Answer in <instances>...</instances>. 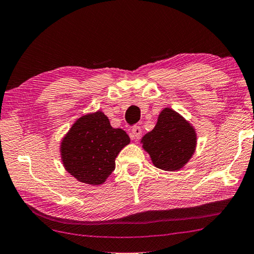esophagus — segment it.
Here are the masks:
<instances>
[{"label":"esophagus","instance_id":"34e87169","mask_svg":"<svg viewBox=\"0 0 254 254\" xmlns=\"http://www.w3.org/2000/svg\"><path fill=\"white\" fill-rule=\"evenodd\" d=\"M140 136H141V128H140L139 126L132 127L131 131H130L131 139H133V140H135V139H139Z\"/></svg>","mask_w":254,"mask_h":254}]
</instances>
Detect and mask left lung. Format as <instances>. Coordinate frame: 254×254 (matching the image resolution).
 Here are the masks:
<instances>
[{
    "label": "left lung",
    "instance_id": "obj_1",
    "mask_svg": "<svg viewBox=\"0 0 254 254\" xmlns=\"http://www.w3.org/2000/svg\"><path fill=\"white\" fill-rule=\"evenodd\" d=\"M142 147L157 168L175 171L193 155L197 136L192 126L171 108H165L155 128L141 139Z\"/></svg>",
    "mask_w": 254,
    "mask_h": 254
}]
</instances>
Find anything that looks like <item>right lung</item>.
Returning <instances> with one entry per match:
<instances>
[{"mask_svg": "<svg viewBox=\"0 0 254 254\" xmlns=\"http://www.w3.org/2000/svg\"><path fill=\"white\" fill-rule=\"evenodd\" d=\"M130 142L125 130L113 128L104 113L80 117L62 141L65 169L82 183L97 186L115 170V159Z\"/></svg>", "mask_w": 254, "mask_h": 254, "instance_id": "obj_1", "label": "right lung"}]
</instances>
